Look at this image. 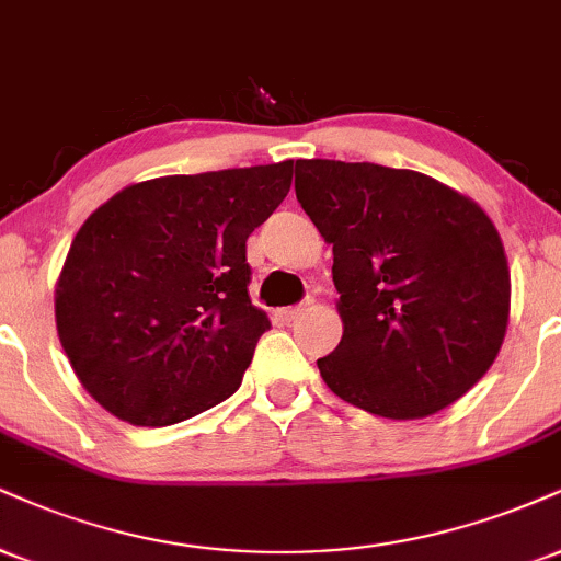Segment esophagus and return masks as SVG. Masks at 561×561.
I'll return each instance as SVG.
<instances>
[{
  "instance_id": "1",
  "label": "esophagus",
  "mask_w": 561,
  "mask_h": 561,
  "mask_svg": "<svg viewBox=\"0 0 561 561\" xmlns=\"http://www.w3.org/2000/svg\"><path fill=\"white\" fill-rule=\"evenodd\" d=\"M306 306H310V302H300V306H287V308L279 310V316L285 321H295L302 313V310H306Z\"/></svg>"
}]
</instances>
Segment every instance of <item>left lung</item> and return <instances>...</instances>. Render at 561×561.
Masks as SVG:
<instances>
[{
	"mask_svg": "<svg viewBox=\"0 0 561 561\" xmlns=\"http://www.w3.org/2000/svg\"><path fill=\"white\" fill-rule=\"evenodd\" d=\"M295 195L332 242L342 334L319 370L336 397L408 421L444 410L496 360L510 268L483 208L370 161H295Z\"/></svg>",
	"mask_w": 561,
	"mask_h": 561,
	"instance_id": "left-lung-1",
	"label": "left lung"
}]
</instances>
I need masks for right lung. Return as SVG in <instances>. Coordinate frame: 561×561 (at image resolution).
Segmentation results:
<instances>
[{"label":"right lung","mask_w":561,"mask_h":561,"mask_svg":"<svg viewBox=\"0 0 561 561\" xmlns=\"http://www.w3.org/2000/svg\"><path fill=\"white\" fill-rule=\"evenodd\" d=\"M293 161L138 182L72 240L54 295L70 366L101 408L172 426L238 391L261 334L245 240L285 201Z\"/></svg>","instance_id":"1"}]
</instances>
